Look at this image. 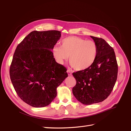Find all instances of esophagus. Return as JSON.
Listing matches in <instances>:
<instances>
[{
    "instance_id": "1",
    "label": "esophagus",
    "mask_w": 131,
    "mask_h": 131,
    "mask_svg": "<svg viewBox=\"0 0 131 131\" xmlns=\"http://www.w3.org/2000/svg\"><path fill=\"white\" fill-rule=\"evenodd\" d=\"M67 73H68V74L69 76H70V75H72V72H71L69 70H67Z\"/></svg>"
}]
</instances>
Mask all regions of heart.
Segmentation results:
<instances>
[{
  "label": "heart",
  "instance_id": "1",
  "mask_svg": "<svg viewBox=\"0 0 131 131\" xmlns=\"http://www.w3.org/2000/svg\"><path fill=\"white\" fill-rule=\"evenodd\" d=\"M97 45L92 40H87L78 37L71 36L63 39L61 46L56 45L53 54L56 61L63 64L69 57L72 67L77 70L89 68L96 60Z\"/></svg>",
  "mask_w": 131,
  "mask_h": 131
}]
</instances>
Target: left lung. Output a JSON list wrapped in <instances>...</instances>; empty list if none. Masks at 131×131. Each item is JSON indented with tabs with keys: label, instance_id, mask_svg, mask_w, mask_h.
I'll list each match as a JSON object with an SVG mask.
<instances>
[{
	"label": "left lung",
	"instance_id": "obj_1",
	"mask_svg": "<svg viewBox=\"0 0 131 131\" xmlns=\"http://www.w3.org/2000/svg\"><path fill=\"white\" fill-rule=\"evenodd\" d=\"M97 45V55L89 68L73 73L77 84L73 88L75 97L90 105L108 98L117 80L118 66L112 47L103 39L91 36Z\"/></svg>",
	"mask_w": 131,
	"mask_h": 131
}]
</instances>
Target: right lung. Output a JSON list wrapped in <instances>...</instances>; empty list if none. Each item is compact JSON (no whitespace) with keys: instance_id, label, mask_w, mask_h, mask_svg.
<instances>
[{"instance_id":"add662e5","label":"right lung","mask_w":131,"mask_h":131,"mask_svg":"<svg viewBox=\"0 0 131 131\" xmlns=\"http://www.w3.org/2000/svg\"><path fill=\"white\" fill-rule=\"evenodd\" d=\"M61 31H31L17 45L10 67L12 84L18 97L29 105H49L57 88L68 77L65 67L55 61L52 50Z\"/></svg>"}]
</instances>
